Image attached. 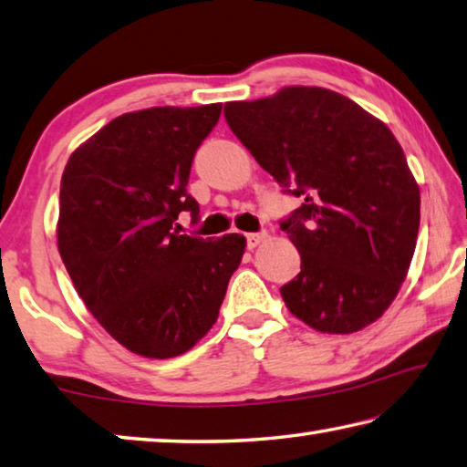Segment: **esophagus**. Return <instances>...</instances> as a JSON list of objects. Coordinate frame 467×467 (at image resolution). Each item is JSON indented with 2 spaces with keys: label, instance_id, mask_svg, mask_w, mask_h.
Here are the masks:
<instances>
[{
  "label": "esophagus",
  "instance_id": "obj_1",
  "mask_svg": "<svg viewBox=\"0 0 467 467\" xmlns=\"http://www.w3.org/2000/svg\"><path fill=\"white\" fill-rule=\"evenodd\" d=\"M266 238H268V234H266V232H260V234H248V235H246V240H248V248H250V250L258 248L260 244H265V242H266Z\"/></svg>",
  "mask_w": 467,
  "mask_h": 467
}]
</instances>
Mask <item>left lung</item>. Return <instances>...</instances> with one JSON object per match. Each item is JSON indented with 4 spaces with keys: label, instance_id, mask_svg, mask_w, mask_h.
<instances>
[{
    "label": "left lung",
    "instance_id": "8db88e82",
    "mask_svg": "<svg viewBox=\"0 0 467 467\" xmlns=\"http://www.w3.org/2000/svg\"><path fill=\"white\" fill-rule=\"evenodd\" d=\"M225 120L276 182L304 196L281 223L301 254V273L281 287L289 312L328 334L379 320L420 225L419 182L386 122L317 86L227 102Z\"/></svg>",
    "mask_w": 467,
    "mask_h": 467
}]
</instances>
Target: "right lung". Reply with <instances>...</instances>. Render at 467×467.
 <instances>
[{
	"mask_svg": "<svg viewBox=\"0 0 467 467\" xmlns=\"http://www.w3.org/2000/svg\"><path fill=\"white\" fill-rule=\"evenodd\" d=\"M221 104L153 106L120 114L69 155L61 176L57 246L78 296L130 353L171 358L217 322L246 238L171 232L196 147Z\"/></svg>",
	"mask_w": 467,
	"mask_h": 467,
	"instance_id": "1",
	"label": "right lung"
}]
</instances>
